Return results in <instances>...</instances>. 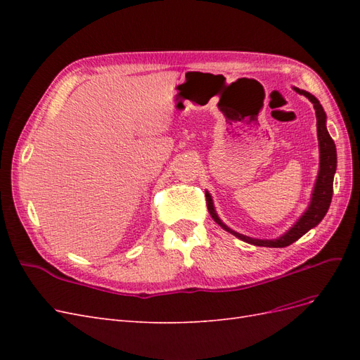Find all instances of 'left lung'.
I'll list each match as a JSON object with an SVG mask.
<instances>
[{
    "instance_id": "left-lung-1",
    "label": "left lung",
    "mask_w": 360,
    "mask_h": 360,
    "mask_svg": "<svg viewBox=\"0 0 360 360\" xmlns=\"http://www.w3.org/2000/svg\"><path fill=\"white\" fill-rule=\"evenodd\" d=\"M292 90L299 94H303L304 97H308L309 102L314 105L315 117H317V136H319V148H320V167H319L317 180H315L314 189L311 193V201H309L308 209L302 213V216L296 221V224H294L287 233H284L276 238H254V237L240 234L231 230L230 226L222 222L221 217L216 213L212 195L205 191L207 209H209V213L212 214L213 221L219 226H222L225 231L231 233L237 238H240V240L255 246H266V248L290 246L291 243L299 240L303 234H307L311 228L317 226L323 221V217L326 216V213H328L330 201H332L333 177L336 172V147H335L333 139L328 132V127H326V120H328V117H326V112L317 97L312 96L308 91L297 89V86H292Z\"/></svg>"
}]
</instances>
